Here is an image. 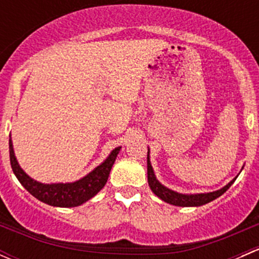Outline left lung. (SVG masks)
Wrapping results in <instances>:
<instances>
[{
  "mask_svg": "<svg viewBox=\"0 0 259 259\" xmlns=\"http://www.w3.org/2000/svg\"><path fill=\"white\" fill-rule=\"evenodd\" d=\"M234 180H236V178L232 180L228 185H226V187L222 188V189L217 190V192L205 193V194H192V195L179 194V193L173 192V190L165 188L164 185H161L160 183L156 180L155 176H154L153 168H151V164L148 158V183L150 189L153 190L154 194L158 195L161 200L169 203V204L178 205V207H199V205L207 204V203H209L211 200L221 197L223 193H226L227 190L229 189V187L233 184Z\"/></svg>",
  "mask_w": 259,
  "mask_h": 259,
  "instance_id": "obj_1",
  "label": "left lung"
}]
</instances>
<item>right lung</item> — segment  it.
Returning a JSON list of instances; mask_svg holds the SVG:
<instances>
[{"instance_id": "add662e5", "label": "right lung", "mask_w": 259, "mask_h": 259, "mask_svg": "<svg viewBox=\"0 0 259 259\" xmlns=\"http://www.w3.org/2000/svg\"><path fill=\"white\" fill-rule=\"evenodd\" d=\"M9 145L11 168L18 182L25 187V189L46 204L64 208L77 207V205L88 202L89 199H91L94 195H96L103 189V187L108 182L109 174H110L115 159H116V155L120 150V148H116L111 151L109 158L103 164H100L90 174H88L77 182L66 183V184H61V183L60 184H41V183L31 179L20 168L16 158H15L11 139H10Z\"/></svg>"}]
</instances>
